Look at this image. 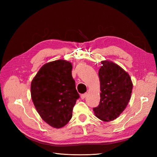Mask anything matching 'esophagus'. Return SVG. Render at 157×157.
<instances>
[{
	"label": "esophagus",
	"mask_w": 157,
	"mask_h": 157,
	"mask_svg": "<svg viewBox=\"0 0 157 157\" xmlns=\"http://www.w3.org/2000/svg\"><path fill=\"white\" fill-rule=\"evenodd\" d=\"M86 96H87V93H85V94H82L80 97H81L82 99H84V98L86 97Z\"/></svg>",
	"instance_id": "obj_1"
}]
</instances>
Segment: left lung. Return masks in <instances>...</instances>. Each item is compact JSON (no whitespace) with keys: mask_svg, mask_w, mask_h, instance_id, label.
I'll return each instance as SVG.
<instances>
[{"mask_svg":"<svg viewBox=\"0 0 157 157\" xmlns=\"http://www.w3.org/2000/svg\"><path fill=\"white\" fill-rule=\"evenodd\" d=\"M98 71L101 84L100 104L93 109L96 117L103 121L117 119L131 98L133 84L128 73L112 61H101Z\"/></svg>","mask_w":157,"mask_h":157,"instance_id":"8db88e82","label":"left lung"}]
</instances>
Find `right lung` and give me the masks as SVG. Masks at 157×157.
Wrapping results in <instances>:
<instances>
[{"instance_id": "obj_1", "label": "right lung", "mask_w": 157, "mask_h": 157, "mask_svg": "<svg viewBox=\"0 0 157 157\" xmlns=\"http://www.w3.org/2000/svg\"><path fill=\"white\" fill-rule=\"evenodd\" d=\"M71 70V63L65 60L49 62L40 69L31 83V97L36 111L52 128H63L70 121L79 98Z\"/></svg>"}]
</instances>
